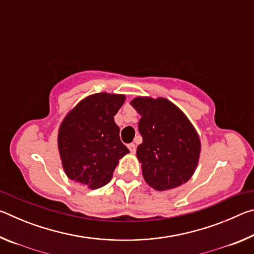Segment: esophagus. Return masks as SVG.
I'll list each match as a JSON object with an SVG mask.
<instances>
[{
    "label": "esophagus",
    "instance_id": "34e87169",
    "mask_svg": "<svg viewBox=\"0 0 254 254\" xmlns=\"http://www.w3.org/2000/svg\"><path fill=\"white\" fill-rule=\"evenodd\" d=\"M127 148H128V150H130V152H131V153H135V151H136V147H135V144H134V143H130V144H127Z\"/></svg>",
    "mask_w": 254,
    "mask_h": 254
}]
</instances>
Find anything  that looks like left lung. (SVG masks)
<instances>
[{"label":"left lung","instance_id":"8db88e82","mask_svg":"<svg viewBox=\"0 0 254 254\" xmlns=\"http://www.w3.org/2000/svg\"><path fill=\"white\" fill-rule=\"evenodd\" d=\"M131 105L141 115L137 127L143 141L136 157L145 182L160 191L188 182L200 152L199 136L189 120L166 98L136 97Z\"/></svg>","mask_w":254,"mask_h":254}]
</instances>
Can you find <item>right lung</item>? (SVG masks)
Segmentation results:
<instances>
[{
	"label": "right lung",
	"mask_w": 254,
	"mask_h": 254,
	"mask_svg": "<svg viewBox=\"0 0 254 254\" xmlns=\"http://www.w3.org/2000/svg\"><path fill=\"white\" fill-rule=\"evenodd\" d=\"M126 96L100 93L86 97L59 128L58 148L68 178L97 189L110 183L119 160L128 153L114 115Z\"/></svg>",
	"instance_id": "1"
}]
</instances>
